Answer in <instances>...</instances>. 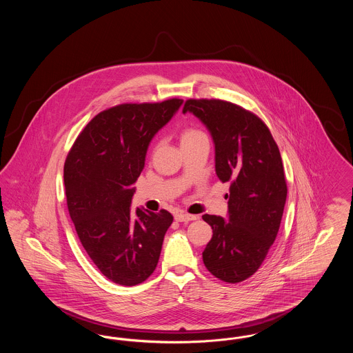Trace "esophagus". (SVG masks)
<instances>
[{
  "mask_svg": "<svg viewBox=\"0 0 353 353\" xmlns=\"http://www.w3.org/2000/svg\"><path fill=\"white\" fill-rule=\"evenodd\" d=\"M199 219L197 216H193V214H185V213H177V214L174 216V219H176L177 222H189V221H194V219Z\"/></svg>",
  "mask_w": 353,
  "mask_h": 353,
  "instance_id": "34e87169",
  "label": "esophagus"
}]
</instances>
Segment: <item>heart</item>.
<instances>
[{
  "instance_id": "obj_1",
  "label": "heart",
  "mask_w": 353,
  "mask_h": 353,
  "mask_svg": "<svg viewBox=\"0 0 353 353\" xmlns=\"http://www.w3.org/2000/svg\"><path fill=\"white\" fill-rule=\"evenodd\" d=\"M203 134H205L196 127H185L180 131V140H181V144H185L192 140H196L197 137H201Z\"/></svg>"
}]
</instances>
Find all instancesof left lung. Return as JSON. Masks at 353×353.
<instances>
[{
  "instance_id": "left-lung-1",
  "label": "left lung",
  "mask_w": 353,
  "mask_h": 353,
  "mask_svg": "<svg viewBox=\"0 0 353 353\" xmlns=\"http://www.w3.org/2000/svg\"><path fill=\"white\" fill-rule=\"evenodd\" d=\"M186 111L210 131L216 173L230 183L229 219L202 216L213 229L203 265L221 281L238 283L261 268L281 226L287 197L281 152L265 121L235 103L188 99Z\"/></svg>"
}]
</instances>
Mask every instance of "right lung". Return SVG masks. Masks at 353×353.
Returning a JSON list of instances; mask_svg holds the SVG:
<instances>
[{
  "label": "right lung",
  "instance_id": "obj_1",
  "mask_svg": "<svg viewBox=\"0 0 353 353\" xmlns=\"http://www.w3.org/2000/svg\"><path fill=\"white\" fill-rule=\"evenodd\" d=\"M183 101L123 103L85 125L65 161L68 213L85 252L101 274L121 285L143 283L156 269L173 216L131 209L132 184L154 134Z\"/></svg>",
  "mask_w": 353,
  "mask_h": 353
}]
</instances>
